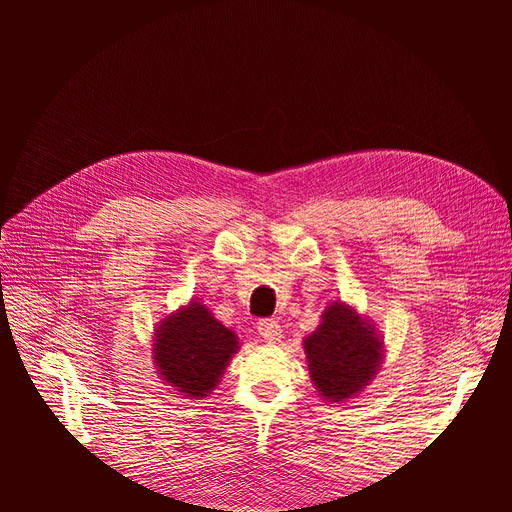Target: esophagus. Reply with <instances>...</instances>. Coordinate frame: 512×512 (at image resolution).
Masks as SVG:
<instances>
[{"label": "esophagus", "instance_id": "obj_1", "mask_svg": "<svg viewBox=\"0 0 512 512\" xmlns=\"http://www.w3.org/2000/svg\"><path fill=\"white\" fill-rule=\"evenodd\" d=\"M258 335L265 339V342H269V344H273V342H280V337H282V327H280V322H277L275 318H262L260 322H258Z\"/></svg>", "mask_w": 512, "mask_h": 512}]
</instances>
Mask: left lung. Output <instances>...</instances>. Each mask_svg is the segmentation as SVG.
I'll return each instance as SVG.
<instances>
[{
    "label": "left lung",
    "instance_id": "obj_1",
    "mask_svg": "<svg viewBox=\"0 0 512 512\" xmlns=\"http://www.w3.org/2000/svg\"><path fill=\"white\" fill-rule=\"evenodd\" d=\"M380 352L374 331L344 303L331 305L318 331L305 339L309 374L331 401L359 393L376 374Z\"/></svg>",
    "mask_w": 512,
    "mask_h": 512
}]
</instances>
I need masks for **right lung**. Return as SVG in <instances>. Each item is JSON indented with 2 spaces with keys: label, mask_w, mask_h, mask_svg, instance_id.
Instances as JSON below:
<instances>
[{
  "label": "right lung",
  "mask_w": 512,
  "mask_h": 512,
  "mask_svg": "<svg viewBox=\"0 0 512 512\" xmlns=\"http://www.w3.org/2000/svg\"><path fill=\"white\" fill-rule=\"evenodd\" d=\"M237 337L200 303L162 322L156 337V363L166 382L190 397H205L218 384L237 350Z\"/></svg>",
  "instance_id": "right-lung-1"
}]
</instances>
